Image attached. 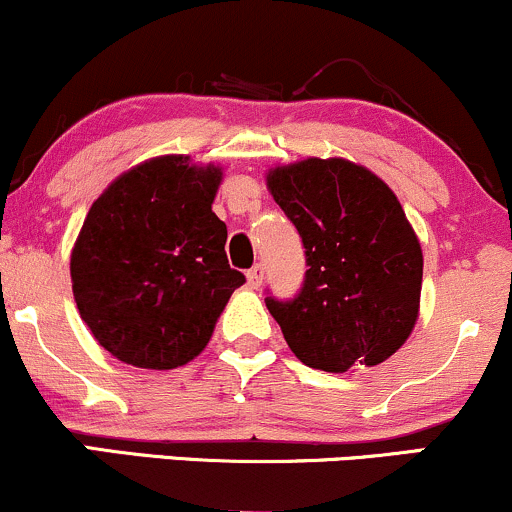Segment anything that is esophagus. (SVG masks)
<instances>
[{
    "instance_id": "obj_1",
    "label": "esophagus",
    "mask_w": 512,
    "mask_h": 512,
    "mask_svg": "<svg viewBox=\"0 0 512 512\" xmlns=\"http://www.w3.org/2000/svg\"><path fill=\"white\" fill-rule=\"evenodd\" d=\"M262 279H264V267H262V264H255V267L248 269V286H250V289H260Z\"/></svg>"
}]
</instances>
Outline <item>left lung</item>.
<instances>
[{
	"label": "left lung",
	"mask_w": 512,
	"mask_h": 512,
	"mask_svg": "<svg viewBox=\"0 0 512 512\" xmlns=\"http://www.w3.org/2000/svg\"><path fill=\"white\" fill-rule=\"evenodd\" d=\"M267 187L308 264L296 298H264L289 349L327 373L383 363L414 330L424 276L421 243L395 192L346 158L279 166Z\"/></svg>",
	"instance_id": "8db88e82"
}]
</instances>
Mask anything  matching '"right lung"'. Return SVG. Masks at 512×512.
Instances as JSON below:
<instances>
[{"label":"right lung","mask_w":512,"mask_h":512,"mask_svg":"<svg viewBox=\"0 0 512 512\" xmlns=\"http://www.w3.org/2000/svg\"><path fill=\"white\" fill-rule=\"evenodd\" d=\"M223 170L170 154L139 163L88 209L72 250L81 320L117 361L170 370L204 351L245 276L211 211Z\"/></svg>","instance_id":"1"}]
</instances>
